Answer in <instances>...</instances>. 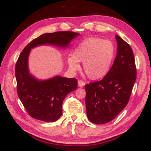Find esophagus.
<instances>
[{"instance_id":"esophagus-1","label":"esophagus","mask_w":151,"mask_h":151,"mask_svg":"<svg viewBox=\"0 0 151 151\" xmlns=\"http://www.w3.org/2000/svg\"><path fill=\"white\" fill-rule=\"evenodd\" d=\"M78 86H79V87H82L84 86L85 85H86V83H85L83 80H78Z\"/></svg>"}]
</instances>
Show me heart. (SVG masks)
Here are the masks:
<instances>
[{
	"label": "heart",
	"instance_id": "heart-1",
	"mask_svg": "<svg viewBox=\"0 0 151 151\" xmlns=\"http://www.w3.org/2000/svg\"><path fill=\"white\" fill-rule=\"evenodd\" d=\"M115 54L112 42L96 37L82 41L69 55L68 63L72 71L80 68L78 62L82 61L83 69L88 78L98 80L109 72Z\"/></svg>",
	"mask_w": 151,
	"mask_h": 151
}]
</instances>
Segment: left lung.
<instances>
[{"mask_svg":"<svg viewBox=\"0 0 151 151\" xmlns=\"http://www.w3.org/2000/svg\"><path fill=\"white\" fill-rule=\"evenodd\" d=\"M115 37L117 53L111 69L101 80L85 86L87 118L96 124L112 121L124 109L137 79L132 49L121 37Z\"/></svg>","mask_w":151,"mask_h":151,"instance_id":"8db88e82","label":"left lung"}]
</instances>
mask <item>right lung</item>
<instances>
[{"mask_svg": "<svg viewBox=\"0 0 151 151\" xmlns=\"http://www.w3.org/2000/svg\"><path fill=\"white\" fill-rule=\"evenodd\" d=\"M78 33L59 31L46 33L34 39L20 54L15 66L17 94L27 113L34 119L55 122L63 114L62 105L66 96L78 87L75 78L57 76L46 80H38L30 74L28 57L30 50L42 45L67 47Z\"/></svg>", "mask_w": 151, "mask_h": 151, "instance_id": "right-lung-1", "label": "right lung"}]
</instances>
